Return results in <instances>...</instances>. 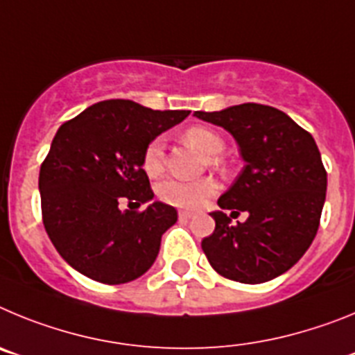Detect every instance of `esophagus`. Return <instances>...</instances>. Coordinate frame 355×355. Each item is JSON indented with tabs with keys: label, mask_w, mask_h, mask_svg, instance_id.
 I'll list each match as a JSON object with an SVG mask.
<instances>
[{
	"label": "esophagus",
	"mask_w": 355,
	"mask_h": 355,
	"mask_svg": "<svg viewBox=\"0 0 355 355\" xmlns=\"http://www.w3.org/2000/svg\"><path fill=\"white\" fill-rule=\"evenodd\" d=\"M193 216L192 211H187V209H181L180 211V220H190Z\"/></svg>",
	"instance_id": "1"
}]
</instances>
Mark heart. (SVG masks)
<instances>
[{
	"mask_svg": "<svg viewBox=\"0 0 355 355\" xmlns=\"http://www.w3.org/2000/svg\"><path fill=\"white\" fill-rule=\"evenodd\" d=\"M184 140L208 156H218L224 149V140L215 131L205 126L188 128L184 131ZM142 167L150 178H156V175L162 174L163 167H165V147H163L162 139H155L146 147ZM215 190V183L209 178H200V180L168 178V180L162 181L158 184L156 193L167 205L180 206V208H197L209 196H213Z\"/></svg>",
	"mask_w": 355,
	"mask_h": 355,
	"instance_id": "obj_1",
	"label": "heart"
}]
</instances>
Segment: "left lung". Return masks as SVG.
<instances>
[{
  "label": "left lung",
  "instance_id": "left-lung-1",
  "mask_svg": "<svg viewBox=\"0 0 355 355\" xmlns=\"http://www.w3.org/2000/svg\"><path fill=\"white\" fill-rule=\"evenodd\" d=\"M193 115L233 135L245 162L218 199L220 211L209 213L215 231L200 247L222 277L245 284L275 279L302 258L318 231L327 172L315 139L284 112L258 103ZM225 209L250 216L231 226Z\"/></svg>",
  "mask_w": 355,
  "mask_h": 355
}]
</instances>
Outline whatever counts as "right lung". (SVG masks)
Returning <instances> with one entry per match:
<instances>
[{
  "label": "right lung",
  "instance_id": "obj_1",
  "mask_svg": "<svg viewBox=\"0 0 355 355\" xmlns=\"http://www.w3.org/2000/svg\"><path fill=\"white\" fill-rule=\"evenodd\" d=\"M188 110H150L128 99L96 103L64 122L40 165L42 222L62 258L97 283H130L149 270L178 211L153 200L144 150ZM122 198L146 204L121 212Z\"/></svg>",
  "mask_w": 355,
  "mask_h": 355
}]
</instances>
